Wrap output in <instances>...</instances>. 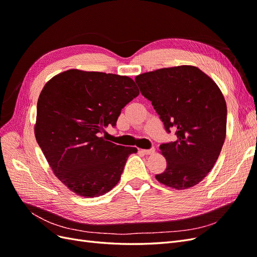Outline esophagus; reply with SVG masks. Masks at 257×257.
Masks as SVG:
<instances>
[{
    "mask_svg": "<svg viewBox=\"0 0 257 257\" xmlns=\"http://www.w3.org/2000/svg\"><path fill=\"white\" fill-rule=\"evenodd\" d=\"M154 151H155L154 148H151V149H145V150L143 149V150H141V152H143L144 154H153Z\"/></svg>",
    "mask_w": 257,
    "mask_h": 257,
    "instance_id": "esophagus-1",
    "label": "esophagus"
}]
</instances>
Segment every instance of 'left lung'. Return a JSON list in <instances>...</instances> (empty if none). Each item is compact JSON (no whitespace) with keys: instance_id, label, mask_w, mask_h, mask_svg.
<instances>
[{"instance_id":"1","label":"left lung","mask_w":257,"mask_h":257,"mask_svg":"<svg viewBox=\"0 0 257 257\" xmlns=\"http://www.w3.org/2000/svg\"><path fill=\"white\" fill-rule=\"evenodd\" d=\"M135 81L167 133L177 136L160 146L167 166L157 180L177 190L198 184L215 164L226 136L227 108L221 90L190 65L141 74Z\"/></svg>"}]
</instances>
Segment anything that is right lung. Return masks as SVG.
<instances>
[{
  "mask_svg": "<svg viewBox=\"0 0 257 257\" xmlns=\"http://www.w3.org/2000/svg\"><path fill=\"white\" fill-rule=\"evenodd\" d=\"M127 76L78 69L54 76L37 102L35 137L59 180L83 197H96L119 182L134 147L102 136L121 109L138 96Z\"/></svg>",
  "mask_w": 257,
  "mask_h": 257,
  "instance_id": "right-lung-1",
  "label": "right lung"
}]
</instances>
